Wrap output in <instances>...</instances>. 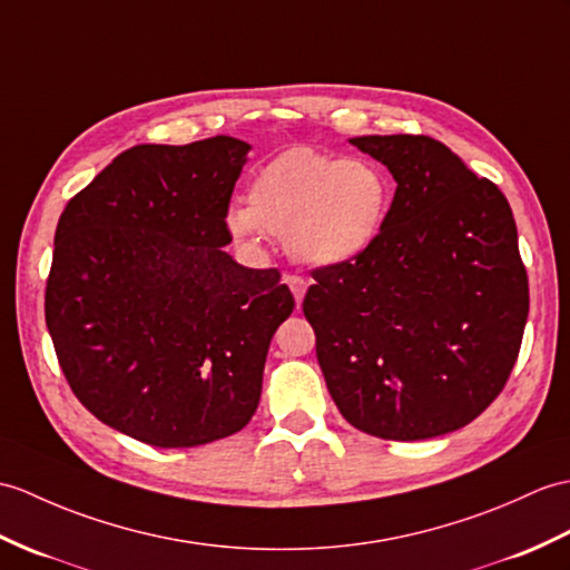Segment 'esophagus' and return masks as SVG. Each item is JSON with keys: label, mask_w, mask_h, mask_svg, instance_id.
Returning a JSON list of instances; mask_svg holds the SVG:
<instances>
[{"label": "esophagus", "mask_w": 570, "mask_h": 570, "mask_svg": "<svg viewBox=\"0 0 570 570\" xmlns=\"http://www.w3.org/2000/svg\"><path fill=\"white\" fill-rule=\"evenodd\" d=\"M284 282H286V286L291 288V294H294V298H296V303L301 306V301H303V296H306V288H308V282L303 279V276H298V274H286L284 276Z\"/></svg>", "instance_id": "34e87169"}]
</instances>
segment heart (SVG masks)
Instances as JSON below:
<instances>
[{
    "label": "heart",
    "instance_id": "obj_1",
    "mask_svg": "<svg viewBox=\"0 0 570 570\" xmlns=\"http://www.w3.org/2000/svg\"><path fill=\"white\" fill-rule=\"evenodd\" d=\"M393 179L368 157L286 150L264 165L225 225L237 240L282 237L288 253L313 267L360 259L374 247L393 206Z\"/></svg>",
    "mask_w": 570,
    "mask_h": 570
}]
</instances>
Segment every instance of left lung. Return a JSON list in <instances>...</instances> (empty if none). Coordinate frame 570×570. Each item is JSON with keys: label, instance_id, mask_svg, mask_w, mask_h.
<instances>
[{"label": "left lung", "instance_id": "1", "mask_svg": "<svg viewBox=\"0 0 570 570\" xmlns=\"http://www.w3.org/2000/svg\"><path fill=\"white\" fill-rule=\"evenodd\" d=\"M389 167L393 206L360 259L313 269L303 315L350 425L430 440L469 425L505 389L529 313L508 198L428 136L352 138Z\"/></svg>", "mask_w": 570, "mask_h": 570}]
</instances>
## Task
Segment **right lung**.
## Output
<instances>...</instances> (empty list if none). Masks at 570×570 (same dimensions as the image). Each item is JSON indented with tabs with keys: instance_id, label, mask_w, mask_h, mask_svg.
I'll use <instances>...</instances> for the list:
<instances>
[{
	"instance_id": "obj_1",
	"label": "right lung",
	"mask_w": 570,
	"mask_h": 570,
	"mask_svg": "<svg viewBox=\"0 0 570 570\" xmlns=\"http://www.w3.org/2000/svg\"><path fill=\"white\" fill-rule=\"evenodd\" d=\"M249 145H136L75 194L56 230L46 325L77 401L138 442L198 446L255 415L272 335L294 311L279 269L225 245Z\"/></svg>"
}]
</instances>
